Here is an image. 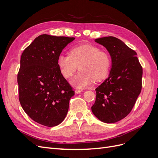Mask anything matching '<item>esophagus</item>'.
I'll return each mask as SVG.
<instances>
[{
    "label": "esophagus",
    "instance_id": "34e87169",
    "mask_svg": "<svg viewBox=\"0 0 158 158\" xmlns=\"http://www.w3.org/2000/svg\"><path fill=\"white\" fill-rule=\"evenodd\" d=\"M82 92H83V91L81 90V89H75V93L76 94H80V93H82Z\"/></svg>",
    "mask_w": 158,
    "mask_h": 158
}]
</instances>
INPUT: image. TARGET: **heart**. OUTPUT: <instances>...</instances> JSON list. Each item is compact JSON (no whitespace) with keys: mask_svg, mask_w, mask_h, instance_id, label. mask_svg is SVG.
Here are the masks:
<instances>
[{"mask_svg":"<svg viewBox=\"0 0 158 158\" xmlns=\"http://www.w3.org/2000/svg\"><path fill=\"white\" fill-rule=\"evenodd\" d=\"M57 65L60 74L70 78L78 68L80 72L70 80V84L78 88L92 84L95 78L99 80L106 76L111 65V59L106 52L100 51L92 45H80L72 47L70 55L60 54Z\"/></svg>","mask_w":158,"mask_h":158,"instance_id":"b5f03b06","label":"heart"}]
</instances>
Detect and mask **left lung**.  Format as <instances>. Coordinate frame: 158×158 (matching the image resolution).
Wrapping results in <instances>:
<instances>
[{
  "instance_id": "left-lung-1",
  "label": "left lung",
  "mask_w": 158,
  "mask_h": 158,
  "mask_svg": "<svg viewBox=\"0 0 158 158\" xmlns=\"http://www.w3.org/2000/svg\"><path fill=\"white\" fill-rule=\"evenodd\" d=\"M95 41L109 52L111 69L109 77L95 89L92 111L99 121L116 123L131 111L140 94L142 68L136 52L118 38L104 37Z\"/></svg>"
}]
</instances>
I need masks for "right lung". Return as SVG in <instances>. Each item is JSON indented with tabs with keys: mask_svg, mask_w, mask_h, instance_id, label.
Segmentation results:
<instances>
[{
	"mask_svg": "<svg viewBox=\"0 0 158 158\" xmlns=\"http://www.w3.org/2000/svg\"><path fill=\"white\" fill-rule=\"evenodd\" d=\"M74 37L43 34L22 52L18 74L19 100L32 120L52 127L63 121L74 92L60 73L57 58Z\"/></svg>",
	"mask_w": 158,
	"mask_h": 158,
	"instance_id": "add662e5",
	"label": "right lung"
}]
</instances>
